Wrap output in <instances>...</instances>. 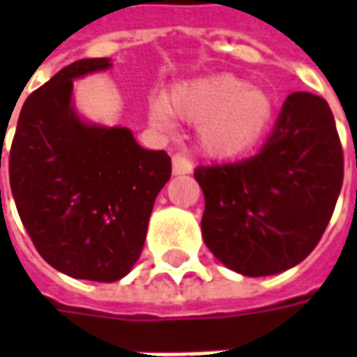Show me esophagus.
I'll list each match as a JSON object with an SVG mask.
<instances>
[{"label":"esophagus","mask_w":357,"mask_h":357,"mask_svg":"<svg viewBox=\"0 0 357 357\" xmlns=\"http://www.w3.org/2000/svg\"><path fill=\"white\" fill-rule=\"evenodd\" d=\"M172 172H174L176 176L191 174V172H193V164H191V160H189L183 153H176V155L172 156Z\"/></svg>","instance_id":"34e87169"}]
</instances>
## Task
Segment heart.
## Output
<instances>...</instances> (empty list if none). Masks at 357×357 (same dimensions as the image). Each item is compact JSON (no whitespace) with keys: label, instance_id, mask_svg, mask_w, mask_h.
Listing matches in <instances>:
<instances>
[{"label":"heart","instance_id":"b5f03b06","mask_svg":"<svg viewBox=\"0 0 357 357\" xmlns=\"http://www.w3.org/2000/svg\"><path fill=\"white\" fill-rule=\"evenodd\" d=\"M199 126V145L214 158L248 153L268 130L273 99L268 91L233 74L187 82L151 107L153 124L166 128L168 114Z\"/></svg>","mask_w":357,"mask_h":357}]
</instances>
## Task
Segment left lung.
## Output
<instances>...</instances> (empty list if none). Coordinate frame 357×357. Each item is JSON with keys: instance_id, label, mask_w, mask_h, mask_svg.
Instances as JSON below:
<instances>
[{"instance_id": "1", "label": "left lung", "mask_w": 357, "mask_h": 357, "mask_svg": "<svg viewBox=\"0 0 357 357\" xmlns=\"http://www.w3.org/2000/svg\"><path fill=\"white\" fill-rule=\"evenodd\" d=\"M342 178L344 156L327 101L291 93L255 156L195 170L204 193L202 239L237 273H281L319 243Z\"/></svg>"}]
</instances>
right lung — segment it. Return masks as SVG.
<instances>
[{
    "label": "right lung",
    "mask_w": 357,
    "mask_h": 357,
    "mask_svg": "<svg viewBox=\"0 0 357 357\" xmlns=\"http://www.w3.org/2000/svg\"><path fill=\"white\" fill-rule=\"evenodd\" d=\"M109 66L107 57L80 59L28 95L9 153L13 199L40 256L99 283L122 279L137 262L172 174L166 151L143 149L128 128L86 124L76 114L73 82Z\"/></svg>",
    "instance_id": "right-lung-1"
}]
</instances>
